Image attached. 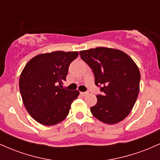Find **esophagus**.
Wrapping results in <instances>:
<instances>
[{
    "label": "esophagus",
    "instance_id": "obj_1",
    "mask_svg": "<svg viewBox=\"0 0 160 160\" xmlns=\"http://www.w3.org/2000/svg\"><path fill=\"white\" fill-rule=\"evenodd\" d=\"M89 94V92H80V95H82V96H86V95H87Z\"/></svg>",
    "mask_w": 160,
    "mask_h": 160
}]
</instances>
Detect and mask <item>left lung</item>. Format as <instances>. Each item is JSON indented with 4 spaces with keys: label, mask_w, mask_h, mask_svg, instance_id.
<instances>
[{
    "label": "left lung",
    "mask_w": 160,
    "mask_h": 160,
    "mask_svg": "<svg viewBox=\"0 0 160 160\" xmlns=\"http://www.w3.org/2000/svg\"><path fill=\"white\" fill-rule=\"evenodd\" d=\"M95 76V83L102 95H96L97 104L90 108L92 114L107 124L123 120L135 105L141 74L132 58L117 49L97 47L80 52Z\"/></svg>",
    "instance_id": "obj_1"
}]
</instances>
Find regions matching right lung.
I'll return each mask as SVG.
<instances>
[{"instance_id": "obj_1", "label": "right lung", "mask_w": 160, "mask_h": 160, "mask_svg": "<svg viewBox=\"0 0 160 160\" xmlns=\"http://www.w3.org/2000/svg\"><path fill=\"white\" fill-rule=\"evenodd\" d=\"M78 52L55 51L32 58L19 78V89L27 111L34 120L44 126H53L68 115L78 90L62 89L68 67Z\"/></svg>"}]
</instances>
